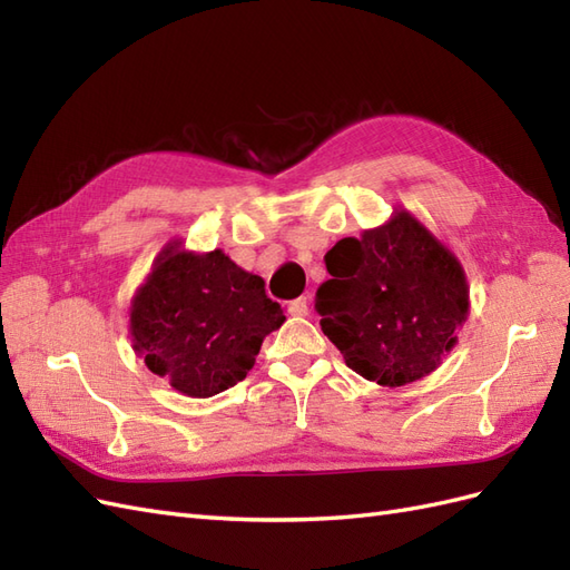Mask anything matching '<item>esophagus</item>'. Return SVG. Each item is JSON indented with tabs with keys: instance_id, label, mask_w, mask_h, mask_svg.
<instances>
[{
	"instance_id": "34e87169",
	"label": "esophagus",
	"mask_w": 570,
	"mask_h": 570,
	"mask_svg": "<svg viewBox=\"0 0 570 570\" xmlns=\"http://www.w3.org/2000/svg\"><path fill=\"white\" fill-rule=\"evenodd\" d=\"M288 313L294 317H305L308 315V298H296L288 303Z\"/></svg>"
}]
</instances>
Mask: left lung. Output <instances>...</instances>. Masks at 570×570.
Wrapping results in <instances>:
<instances>
[{
    "label": "left lung",
    "mask_w": 570,
    "mask_h": 570,
    "mask_svg": "<svg viewBox=\"0 0 570 570\" xmlns=\"http://www.w3.org/2000/svg\"><path fill=\"white\" fill-rule=\"evenodd\" d=\"M315 308L346 366L383 387L421 381L458 344L470 286L455 253L406 209L325 255Z\"/></svg>",
    "instance_id": "obj_1"
}]
</instances>
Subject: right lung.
I'll list each match as a JSON object with an SVG mask.
<instances>
[{
    "label": "right lung",
    "instance_id": "1",
    "mask_svg": "<svg viewBox=\"0 0 570 570\" xmlns=\"http://www.w3.org/2000/svg\"><path fill=\"white\" fill-rule=\"evenodd\" d=\"M284 320L262 276L224 250H185L183 240L158 253L129 305L135 354L173 390L199 400L240 383Z\"/></svg>",
    "mask_w": 570,
    "mask_h": 570
}]
</instances>
